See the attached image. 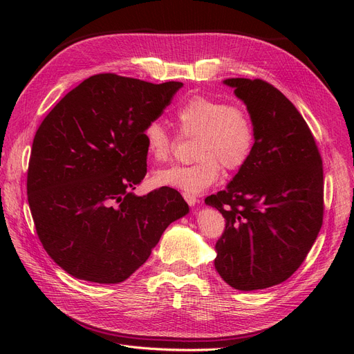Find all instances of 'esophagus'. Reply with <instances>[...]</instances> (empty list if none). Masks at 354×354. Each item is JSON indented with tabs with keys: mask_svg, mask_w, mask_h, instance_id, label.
<instances>
[{
	"mask_svg": "<svg viewBox=\"0 0 354 354\" xmlns=\"http://www.w3.org/2000/svg\"><path fill=\"white\" fill-rule=\"evenodd\" d=\"M183 198H185V201L188 202L189 207H195L196 203L199 202V199L196 196H192V195H183Z\"/></svg>",
	"mask_w": 354,
	"mask_h": 354,
	"instance_id": "esophagus-1",
	"label": "esophagus"
}]
</instances>
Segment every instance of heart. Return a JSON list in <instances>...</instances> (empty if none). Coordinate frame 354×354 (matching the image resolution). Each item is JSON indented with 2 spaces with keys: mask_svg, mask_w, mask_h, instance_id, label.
<instances>
[{
  "mask_svg": "<svg viewBox=\"0 0 354 354\" xmlns=\"http://www.w3.org/2000/svg\"><path fill=\"white\" fill-rule=\"evenodd\" d=\"M175 119L183 136H195L189 165L165 167L153 174L158 187L174 188L185 195H199L218 179L221 166L239 169L248 160L255 140L254 123L245 107L221 99L196 95L185 100ZM146 152L156 162L171 156L174 138L158 120L143 130Z\"/></svg>",
  "mask_w": 354,
  "mask_h": 354,
  "instance_id": "obj_1",
  "label": "heart"
}]
</instances>
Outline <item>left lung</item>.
<instances>
[{
  "instance_id": "1",
  "label": "left lung",
  "mask_w": 354,
  "mask_h": 354,
  "mask_svg": "<svg viewBox=\"0 0 354 354\" xmlns=\"http://www.w3.org/2000/svg\"><path fill=\"white\" fill-rule=\"evenodd\" d=\"M254 123L252 152L224 191L205 203L225 218L215 268L241 291L286 281L323 224V162L300 111L264 80L227 79Z\"/></svg>"
}]
</instances>
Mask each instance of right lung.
I'll list each match as a JSON object with an SVG mask.
<instances>
[{"instance_id":"1","label":"right lung","mask_w":354,"mask_h":354,"mask_svg":"<svg viewBox=\"0 0 354 354\" xmlns=\"http://www.w3.org/2000/svg\"><path fill=\"white\" fill-rule=\"evenodd\" d=\"M182 86L96 74L68 91L37 130L28 203L44 250L67 274L124 281L163 231L189 212L172 188L133 194L146 175L143 130Z\"/></svg>"}]
</instances>
